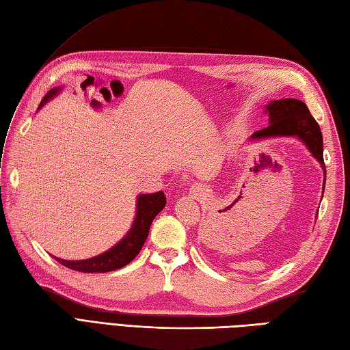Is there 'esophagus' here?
Here are the masks:
<instances>
[{
  "mask_svg": "<svg viewBox=\"0 0 350 350\" xmlns=\"http://www.w3.org/2000/svg\"><path fill=\"white\" fill-rule=\"evenodd\" d=\"M202 193H203V190H202L200 185H193V196H194V198L202 196Z\"/></svg>",
  "mask_w": 350,
  "mask_h": 350,
  "instance_id": "1",
  "label": "esophagus"
}]
</instances>
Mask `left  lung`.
I'll return each mask as SVG.
<instances>
[{
  "label": "left lung",
  "instance_id": "8db88e82",
  "mask_svg": "<svg viewBox=\"0 0 350 350\" xmlns=\"http://www.w3.org/2000/svg\"><path fill=\"white\" fill-rule=\"evenodd\" d=\"M269 113V126L255 132L252 139L273 138V136H297L306 144V147L323 167V175H327L323 163V144L319 124L312 117L308 105L298 99H278L266 107ZM325 187V178H323Z\"/></svg>",
  "mask_w": 350,
  "mask_h": 350
}]
</instances>
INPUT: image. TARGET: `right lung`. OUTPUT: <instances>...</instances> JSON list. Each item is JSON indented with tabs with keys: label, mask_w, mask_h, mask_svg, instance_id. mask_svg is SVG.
Segmentation results:
<instances>
[{
	"label": "right lung",
	"mask_w": 350,
	"mask_h": 350,
	"mask_svg": "<svg viewBox=\"0 0 350 350\" xmlns=\"http://www.w3.org/2000/svg\"><path fill=\"white\" fill-rule=\"evenodd\" d=\"M61 89H52L47 95L42 98L38 108L46 104L49 99H52ZM166 196L163 191L151 193V194H139L136 199V217L129 232L123 239L114 245L113 248L105 251L104 254L96 255L88 260H62L56 258L57 262L62 266L72 269L81 273H105V271H113L117 269L124 267L129 264L136 255L142 250L146 243L152 219L156 218L159 212L165 208Z\"/></svg>",
	"instance_id": "right-lung-1"
}]
</instances>
